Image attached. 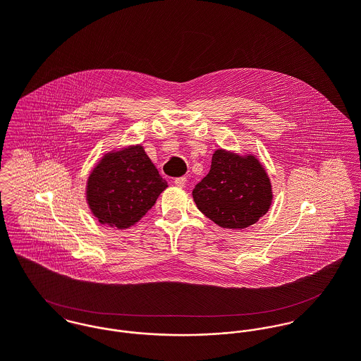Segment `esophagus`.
<instances>
[{
    "instance_id": "esophagus-1",
    "label": "esophagus",
    "mask_w": 361,
    "mask_h": 361,
    "mask_svg": "<svg viewBox=\"0 0 361 361\" xmlns=\"http://www.w3.org/2000/svg\"><path fill=\"white\" fill-rule=\"evenodd\" d=\"M186 182H188V179L185 178V176H180V178H176L175 180H173V183L178 186V188H183L185 185H186Z\"/></svg>"
}]
</instances>
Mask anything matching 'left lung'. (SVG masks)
Wrapping results in <instances>:
<instances>
[{"label": "left lung", "instance_id": "left-lung-1", "mask_svg": "<svg viewBox=\"0 0 361 361\" xmlns=\"http://www.w3.org/2000/svg\"><path fill=\"white\" fill-rule=\"evenodd\" d=\"M272 197L269 176L257 157L224 149L215 150L209 172L193 189L197 208L226 229L256 224L268 212Z\"/></svg>", "mask_w": 361, "mask_h": 361}]
</instances>
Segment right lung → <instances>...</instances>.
Here are the masks:
<instances>
[{
  "mask_svg": "<svg viewBox=\"0 0 361 361\" xmlns=\"http://www.w3.org/2000/svg\"><path fill=\"white\" fill-rule=\"evenodd\" d=\"M168 188L142 145L112 150L93 168L86 200L100 224L126 229L139 222Z\"/></svg>",
  "mask_w": 361,
  "mask_h": 361,
  "instance_id": "obj_1",
  "label": "right lung"
}]
</instances>
